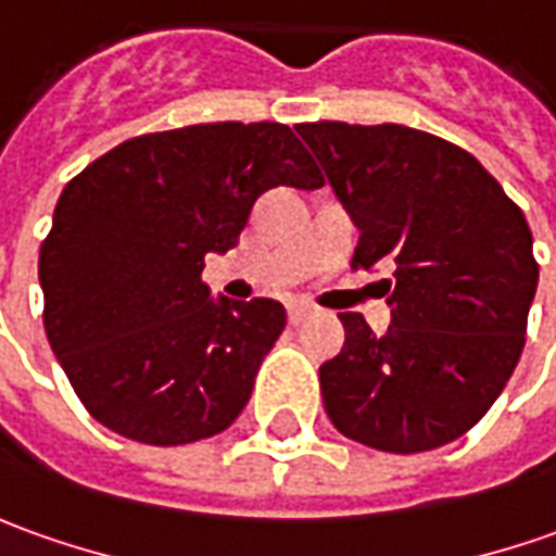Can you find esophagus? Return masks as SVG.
<instances>
[{
  "label": "esophagus",
  "instance_id": "34e87169",
  "mask_svg": "<svg viewBox=\"0 0 556 556\" xmlns=\"http://www.w3.org/2000/svg\"><path fill=\"white\" fill-rule=\"evenodd\" d=\"M309 316H313V307H309V304H289V323H292V326H301Z\"/></svg>",
  "mask_w": 556,
  "mask_h": 556
}]
</instances>
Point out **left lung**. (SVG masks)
I'll list each match as a JSON object with an SVG mask.
<instances>
[{
    "mask_svg": "<svg viewBox=\"0 0 556 556\" xmlns=\"http://www.w3.org/2000/svg\"><path fill=\"white\" fill-rule=\"evenodd\" d=\"M353 215V267H392V323L338 313L319 368L334 429L387 453L435 451L484 417L515 371L539 286L515 200L466 149L402 124L294 127Z\"/></svg>",
    "mask_w": 556,
    "mask_h": 556,
    "instance_id": "8db88e82",
    "label": "left lung"
}]
</instances>
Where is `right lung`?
<instances>
[{"instance_id":"obj_1","label":"right lung","mask_w":556,"mask_h":556,"mask_svg":"<svg viewBox=\"0 0 556 556\" xmlns=\"http://www.w3.org/2000/svg\"><path fill=\"white\" fill-rule=\"evenodd\" d=\"M277 185L326 179L286 124L218 121L127 139L63 188L39 252L45 334L93 420L173 447L240 417L286 309L210 298L200 274Z\"/></svg>"}]
</instances>
